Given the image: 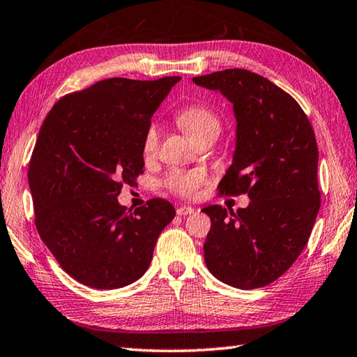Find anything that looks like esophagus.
Returning <instances> with one entry per match:
<instances>
[{"label":"esophagus","instance_id":"1","mask_svg":"<svg viewBox=\"0 0 357 357\" xmlns=\"http://www.w3.org/2000/svg\"><path fill=\"white\" fill-rule=\"evenodd\" d=\"M192 213H194V208H191V206H178L177 208L178 216H188V214H192Z\"/></svg>","mask_w":357,"mask_h":357}]
</instances>
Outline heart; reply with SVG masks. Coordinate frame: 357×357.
Returning <instances> with one entry per match:
<instances>
[{
    "label": "heart",
    "instance_id": "1",
    "mask_svg": "<svg viewBox=\"0 0 357 357\" xmlns=\"http://www.w3.org/2000/svg\"><path fill=\"white\" fill-rule=\"evenodd\" d=\"M177 123L196 143L208 135L218 137L222 129L218 113L202 104L188 105L183 110H180ZM158 124L155 123L147 127L143 139V153L146 158L155 155L158 147ZM165 183L178 196L192 197L206 183V174L200 169H174L167 174Z\"/></svg>",
    "mask_w": 357,
    "mask_h": 357
}]
</instances>
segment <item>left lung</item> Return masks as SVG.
Returning <instances> with one entry per match:
<instances>
[{
	"instance_id": "left-lung-1",
	"label": "left lung",
	"mask_w": 357,
	"mask_h": 357,
	"mask_svg": "<svg viewBox=\"0 0 357 357\" xmlns=\"http://www.w3.org/2000/svg\"><path fill=\"white\" fill-rule=\"evenodd\" d=\"M233 105L236 146L220 194L247 192L250 204L211 219L205 264L222 283L257 289L280 278L303 252L320 208L317 141L297 100L271 80L233 68L192 77Z\"/></svg>"
}]
</instances>
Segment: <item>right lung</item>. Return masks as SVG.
<instances>
[{
  "label": "right lung",
  "instance_id": "right-lung-1",
  "mask_svg": "<svg viewBox=\"0 0 357 357\" xmlns=\"http://www.w3.org/2000/svg\"><path fill=\"white\" fill-rule=\"evenodd\" d=\"M178 80H99L59 99L40 129L28 174L36 225L79 283L118 289L143 277L176 216L165 199L130 213L118 196L143 174L144 133Z\"/></svg>",
  "mask_w": 357,
  "mask_h": 357
}]
</instances>
